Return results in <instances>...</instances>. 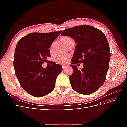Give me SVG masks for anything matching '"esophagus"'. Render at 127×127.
<instances>
[{
	"mask_svg": "<svg viewBox=\"0 0 127 127\" xmlns=\"http://www.w3.org/2000/svg\"><path fill=\"white\" fill-rule=\"evenodd\" d=\"M66 67H67V66H62V68H63V69H64L66 68Z\"/></svg>",
	"mask_w": 127,
	"mask_h": 127,
	"instance_id": "34e87169",
	"label": "esophagus"
}]
</instances>
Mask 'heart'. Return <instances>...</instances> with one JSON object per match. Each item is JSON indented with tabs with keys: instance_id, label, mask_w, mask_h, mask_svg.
Instances as JSON below:
<instances>
[{
	"instance_id": "b5f03b06",
	"label": "heart",
	"mask_w": 127,
	"mask_h": 127,
	"mask_svg": "<svg viewBox=\"0 0 127 127\" xmlns=\"http://www.w3.org/2000/svg\"><path fill=\"white\" fill-rule=\"evenodd\" d=\"M69 37H64L62 39L63 41H64ZM56 61H57L58 63L61 64H66L69 61V57L64 56H61L59 57H58L56 58Z\"/></svg>"
}]
</instances>
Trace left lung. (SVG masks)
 Here are the masks:
<instances>
[{
	"mask_svg": "<svg viewBox=\"0 0 127 127\" xmlns=\"http://www.w3.org/2000/svg\"><path fill=\"white\" fill-rule=\"evenodd\" d=\"M61 36L72 38L77 43L70 66V76L73 90L88 95L94 93L104 83L109 68L111 53L108 41L102 31L93 26L83 25L64 30ZM83 63V68L75 66Z\"/></svg>",
	"mask_w": 127,
	"mask_h": 127,
	"instance_id": "obj_1",
	"label": "left lung"
}]
</instances>
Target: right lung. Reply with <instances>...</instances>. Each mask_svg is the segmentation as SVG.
Returning a JSON list of instances; mask_svg holds the SVG:
<instances>
[{
	"mask_svg": "<svg viewBox=\"0 0 127 127\" xmlns=\"http://www.w3.org/2000/svg\"><path fill=\"white\" fill-rule=\"evenodd\" d=\"M62 31L33 33L19 40L15 51L14 67L22 87L34 97H42L55 88L57 76L63 70L53 63L49 68L42 67L50 56L49 48Z\"/></svg>",
	"mask_w": 127,
	"mask_h": 127,
	"instance_id": "right-lung-1",
	"label": "right lung"
}]
</instances>
